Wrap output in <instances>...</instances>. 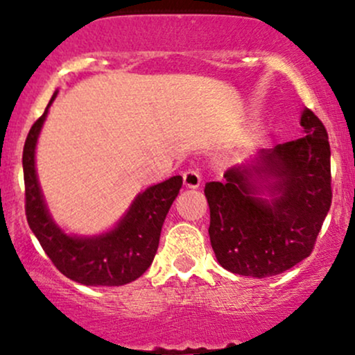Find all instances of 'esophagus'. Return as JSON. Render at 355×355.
<instances>
[{"instance_id": "1", "label": "esophagus", "mask_w": 355, "mask_h": 355, "mask_svg": "<svg viewBox=\"0 0 355 355\" xmlns=\"http://www.w3.org/2000/svg\"><path fill=\"white\" fill-rule=\"evenodd\" d=\"M200 173L195 168H189L183 172V185H185L187 189H198V187H200Z\"/></svg>"}]
</instances>
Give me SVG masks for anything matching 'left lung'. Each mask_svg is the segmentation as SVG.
<instances>
[{
    "mask_svg": "<svg viewBox=\"0 0 355 355\" xmlns=\"http://www.w3.org/2000/svg\"><path fill=\"white\" fill-rule=\"evenodd\" d=\"M304 137L262 150L252 170L266 178L262 198L247 166L227 170L225 182H209V235L218 263L234 274L272 277L312 254L332 203L331 145L312 110L300 118Z\"/></svg>",
    "mask_w": 355,
    "mask_h": 355,
    "instance_id": "1",
    "label": "left lung"
}]
</instances>
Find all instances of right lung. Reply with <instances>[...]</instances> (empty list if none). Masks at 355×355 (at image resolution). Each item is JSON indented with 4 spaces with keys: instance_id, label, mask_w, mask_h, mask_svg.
<instances>
[{
    "instance_id": "1",
    "label": "right lung",
    "mask_w": 355,
    "mask_h": 355,
    "mask_svg": "<svg viewBox=\"0 0 355 355\" xmlns=\"http://www.w3.org/2000/svg\"><path fill=\"white\" fill-rule=\"evenodd\" d=\"M55 96L56 93L24 141V211L28 225L53 266L64 277L83 285H125L144 275L152 266L162 225L182 189V177L177 175L138 195L128 214L108 234L89 239L63 234L48 215L35 170L36 140Z\"/></svg>"
}]
</instances>
